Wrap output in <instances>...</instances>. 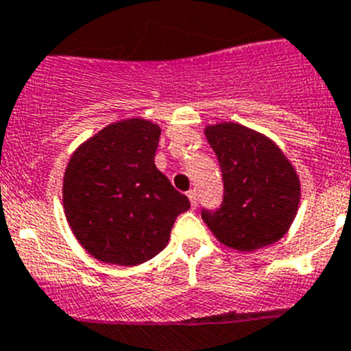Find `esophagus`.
I'll return each instance as SVG.
<instances>
[{
	"label": "esophagus",
	"mask_w": 351,
	"mask_h": 351,
	"mask_svg": "<svg viewBox=\"0 0 351 351\" xmlns=\"http://www.w3.org/2000/svg\"><path fill=\"white\" fill-rule=\"evenodd\" d=\"M188 198H189V204H191V207H193V208L197 207V204H198V195H197V191H195V189H191V191H188Z\"/></svg>",
	"instance_id": "obj_1"
}]
</instances>
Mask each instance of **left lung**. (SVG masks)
Segmentation results:
<instances>
[{
  "label": "left lung",
  "mask_w": 351,
  "mask_h": 351,
  "mask_svg": "<svg viewBox=\"0 0 351 351\" xmlns=\"http://www.w3.org/2000/svg\"><path fill=\"white\" fill-rule=\"evenodd\" d=\"M205 137L224 181L219 210L202 212L208 230L240 252L278 242L300 207L301 182L294 165L269 137L240 123L207 125Z\"/></svg>",
  "instance_id": "8db88e82"
}]
</instances>
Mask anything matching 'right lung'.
Returning a JSON list of instances; mask_svg holds the SVG:
<instances>
[{
  "mask_svg": "<svg viewBox=\"0 0 351 351\" xmlns=\"http://www.w3.org/2000/svg\"><path fill=\"white\" fill-rule=\"evenodd\" d=\"M160 127L144 118L106 125L64 172L62 204L80 245L101 263L137 266L169 243L189 200L154 165Z\"/></svg>",
  "mask_w": 351,
  "mask_h": 351,
  "instance_id": "1",
  "label": "right lung"
}]
</instances>
